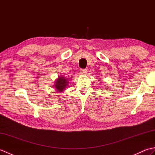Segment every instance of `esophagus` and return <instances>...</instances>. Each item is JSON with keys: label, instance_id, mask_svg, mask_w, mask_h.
Instances as JSON below:
<instances>
[{"label": "esophagus", "instance_id": "esophagus-1", "mask_svg": "<svg viewBox=\"0 0 155 155\" xmlns=\"http://www.w3.org/2000/svg\"><path fill=\"white\" fill-rule=\"evenodd\" d=\"M87 72V69H80V73L82 74H85Z\"/></svg>", "mask_w": 155, "mask_h": 155}]
</instances>
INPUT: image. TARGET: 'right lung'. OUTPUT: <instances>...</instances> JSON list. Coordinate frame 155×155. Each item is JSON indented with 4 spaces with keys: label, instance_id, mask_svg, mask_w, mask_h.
Instances as JSON below:
<instances>
[{
    "label": "right lung",
    "instance_id": "right-lung-1",
    "mask_svg": "<svg viewBox=\"0 0 155 155\" xmlns=\"http://www.w3.org/2000/svg\"><path fill=\"white\" fill-rule=\"evenodd\" d=\"M68 79L67 78L64 77H58V78L56 80L54 83V88L58 92H62L64 91V89L67 88V86H68Z\"/></svg>",
    "mask_w": 155,
    "mask_h": 155
}]
</instances>
